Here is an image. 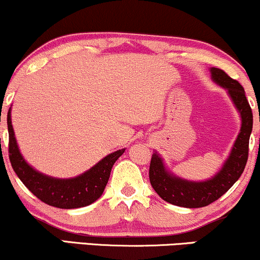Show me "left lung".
I'll use <instances>...</instances> for the list:
<instances>
[{"instance_id": "left-lung-1", "label": "left lung", "mask_w": 260, "mask_h": 260, "mask_svg": "<svg viewBox=\"0 0 260 260\" xmlns=\"http://www.w3.org/2000/svg\"><path fill=\"white\" fill-rule=\"evenodd\" d=\"M212 79L228 90L230 98L241 115V129L229 157L221 170L205 181H190L173 176L166 170L164 161L154 152L150 162L149 178L151 186L158 196L172 205L186 208H200L211 205L230 189L245 170L248 158L249 137L253 127L252 109L246 98L243 87L218 68L211 69Z\"/></svg>"}]
</instances>
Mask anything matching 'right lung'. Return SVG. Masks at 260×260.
I'll use <instances>...</instances> for the list:
<instances>
[{
  "instance_id": "right-lung-1",
  "label": "right lung",
  "mask_w": 260,
  "mask_h": 260,
  "mask_svg": "<svg viewBox=\"0 0 260 260\" xmlns=\"http://www.w3.org/2000/svg\"><path fill=\"white\" fill-rule=\"evenodd\" d=\"M8 154L12 167L23 184L37 199L57 208L71 209L88 206L96 201L104 191L112 166L126 149L117 150L99 161L90 170L70 179H57L34 170L21 156L11 121V109L7 115Z\"/></svg>"
}]
</instances>
